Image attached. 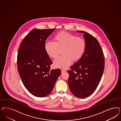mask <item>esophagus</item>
<instances>
[{
  "label": "esophagus",
  "instance_id": "34e87169",
  "mask_svg": "<svg viewBox=\"0 0 121 121\" xmlns=\"http://www.w3.org/2000/svg\"><path fill=\"white\" fill-rule=\"evenodd\" d=\"M61 73H64L65 72H66V71L65 70H64V69H61Z\"/></svg>",
  "mask_w": 121,
  "mask_h": 121
}]
</instances>
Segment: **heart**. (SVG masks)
Wrapping results in <instances>:
<instances>
[{"instance_id":"heart-1","label":"heart","mask_w":121,"mask_h":121,"mask_svg":"<svg viewBox=\"0 0 121 121\" xmlns=\"http://www.w3.org/2000/svg\"><path fill=\"white\" fill-rule=\"evenodd\" d=\"M55 42L47 41L44 48L47 54L52 58L56 57L59 49L63 48V55L54 60L55 67L66 69L70 65L72 60L75 61L82 58L85 51L86 41L82 37H77L67 32H60L55 36Z\"/></svg>"}]
</instances>
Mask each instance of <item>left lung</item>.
<instances>
[{"label": "left lung", "instance_id": "8db88e82", "mask_svg": "<svg viewBox=\"0 0 121 121\" xmlns=\"http://www.w3.org/2000/svg\"><path fill=\"white\" fill-rule=\"evenodd\" d=\"M84 53L77 62L70 67L68 84L72 93L77 98H87L94 92L101 80L105 68L104 54L98 40L86 31Z\"/></svg>", "mask_w": 121, "mask_h": 121}]
</instances>
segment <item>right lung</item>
Listing matches in <instances>:
<instances>
[{
  "label": "right lung",
  "mask_w": 121,
  "mask_h": 121,
  "mask_svg": "<svg viewBox=\"0 0 121 121\" xmlns=\"http://www.w3.org/2000/svg\"><path fill=\"white\" fill-rule=\"evenodd\" d=\"M55 29L32 30L20 45L17 69L21 81L33 95L44 97L51 93L61 71L50 69L52 61L44 48L47 37Z\"/></svg>",
  "instance_id": "add662e5"
}]
</instances>
